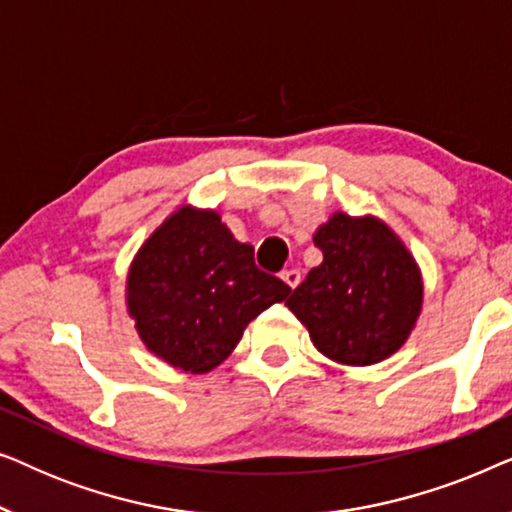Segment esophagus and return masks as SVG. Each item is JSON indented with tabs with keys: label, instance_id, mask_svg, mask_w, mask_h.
<instances>
[{
	"label": "esophagus",
	"instance_id": "esophagus-1",
	"mask_svg": "<svg viewBox=\"0 0 512 512\" xmlns=\"http://www.w3.org/2000/svg\"><path fill=\"white\" fill-rule=\"evenodd\" d=\"M279 277H282V282L289 286V289H296V286L300 284V272L298 270H284Z\"/></svg>",
	"mask_w": 512,
	"mask_h": 512
}]
</instances>
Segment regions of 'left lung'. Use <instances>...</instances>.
<instances>
[{
	"instance_id": "8db88e82",
	"label": "left lung",
	"mask_w": 512,
	"mask_h": 512,
	"mask_svg": "<svg viewBox=\"0 0 512 512\" xmlns=\"http://www.w3.org/2000/svg\"><path fill=\"white\" fill-rule=\"evenodd\" d=\"M312 240L324 261L307 272L286 307L326 359L340 366L389 359L422 314L424 279L415 256L373 214L333 212Z\"/></svg>"
}]
</instances>
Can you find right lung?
Here are the masks:
<instances>
[{"label": "right lung", "mask_w": 512, "mask_h": 512, "mask_svg": "<svg viewBox=\"0 0 512 512\" xmlns=\"http://www.w3.org/2000/svg\"><path fill=\"white\" fill-rule=\"evenodd\" d=\"M291 289L254 265L214 209L181 205L146 237L125 279V307L144 347L202 375L233 354L244 328Z\"/></svg>", "instance_id": "add662e5"}]
</instances>
